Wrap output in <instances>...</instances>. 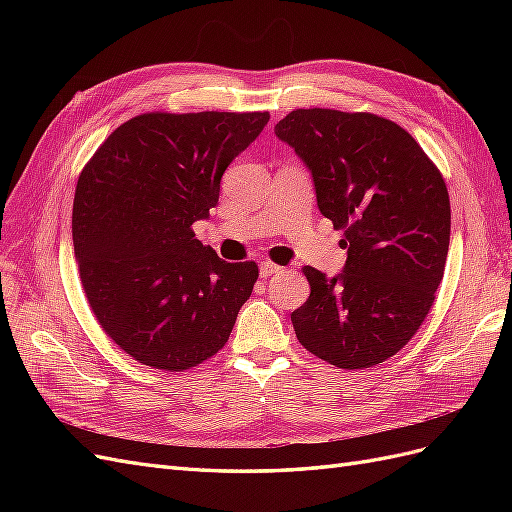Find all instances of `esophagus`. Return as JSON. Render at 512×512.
Returning a JSON list of instances; mask_svg holds the SVG:
<instances>
[{
	"mask_svg": "<svg viewBox=\"0 0 512 512\" xmlns=\"http://www.w3.org/2000/svg\"><path fill=\"white\" fill-rule=\"evenodd\" d=\"M284 269L280 265H275V262L271 260H262L260 262V275L262 277H269V275H275V273H282Z\"/></svg>",
	"mask_w": 512,
	"mask_h": 512,
	"instance_id": "esophagus-1",
	"label": "esophagus"
}]
</instances>
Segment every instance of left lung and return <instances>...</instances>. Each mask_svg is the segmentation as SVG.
<instances>
[{"label":"left lung","mask_w":512,"mask_h":512,"mask_svg":"<svg viewBox=\"0 0 512 512\" xmlns=\"http://www.w3.org/2000/svg\"><path fill=\"white\" fill-rule=\"evenodd\" d=\"M344 230V271L303 267L309 299L290 314L303 348L342 369L391 359L421 327L451 241L446 183L414 138L371 113L297 108L275 126Z\"/></svg>","instance_id":"left-lung-1"}]
</instances>
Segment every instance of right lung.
I'll return each instance as SVG.
<instances>
[{
  "label": "right lung",
  "instance_id": "1",
  "mask_svg": "<svg viewBox=\"0 0 512 512\" xmlns=\"http://www.w3.org/2000/svg\"><path fill=\"white\" fill-rule=\"evenodd\" d=\"M269 113H145L106 138L76 183L72 241L104 333L134 361L183 371L228 342L258 280L226 262L192 224L218 205L228 164Z\"/></svg>",
  "mask_w": 512,
  "mask_h": 512
}]
</instances>
